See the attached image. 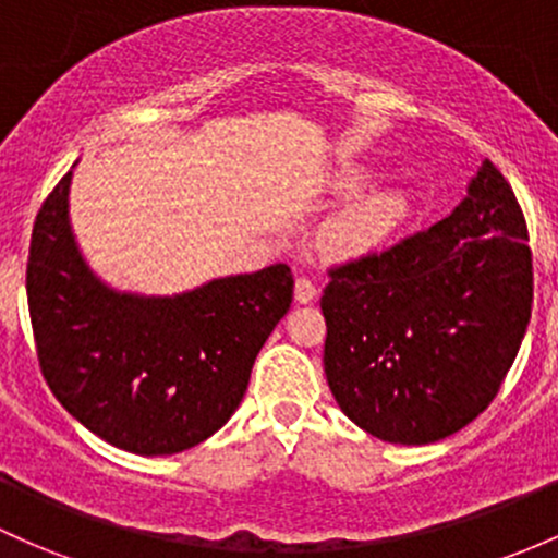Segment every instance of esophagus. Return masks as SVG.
Wrapping results in <instances>:
<instances>
[{"mask_svg": "<svg viewBox=\"0 0 558 558\" xmlns=\"http://www.w3.org/2000/svg\"><path fill=\"white\" fill-rule=\"evenodd\" d=\"M316 298V287L314 281L305 279V277H298L295 279V301L298 303H311Z\"/></svg>", "mask_w": 558, "mask_h": 558, "instance_id": "1", "label": "esophagus"}]
</instances>
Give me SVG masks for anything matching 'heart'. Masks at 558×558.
<instances>
[{"instance_id": "1", "label": "heart", "mask_w": 558, "mask_h": 558, "mask_svg": "<svg viewBox=\"0 0 558 558\" xmlns=\"http://www.w3.org/2000/svg\"><path fill=\"white\" fill-rule=\"evenodd\" d=\"M404 215V196L397 191H373L345 209L332 223L329 239L338 250L359 253L380 242Z\"/></svg>"}]
</instances>
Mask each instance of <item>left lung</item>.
Listing matches in <instances>:
<instances>
[{
	"instance_id": "8db88e82",
	"label": "left lung",
	"mask_w": 558,
	"mask_h": 558,
	"mask_svg": "<svg viewBox=\"0 0 558 558\" xmlns=\"http://www.w3.org/2000/svg\"><path fill=\"white\" fill-rule=\"evenodd\" d=\"M526 242L511 183L484 159L445 220L329 268L325 373L340 410L393 445H430L482 415L530 325Z\"/></svg>"
}]
</instances>
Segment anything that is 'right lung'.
I'll return each instance as SVG.
<instances>
[{
  "mask_svg": "<svg viewBox=\"0 0 558 558\" xmlns=\"http://www.w3.org/2000/svg\"><path fill=\"white\" fill-rule=\"evenodd\" d=\"M71 172L41 202L26 263L39 369L109 445L175 454L209 439L247 391L257 351L290 311V266L215 279L175 298L104 284L69 226Z\"/></svg>",
  "mask_w": 558,
  "mask_h": 558,
  "instance_id": "add662e5",
  "label": "right lung"
}]
</instances>
